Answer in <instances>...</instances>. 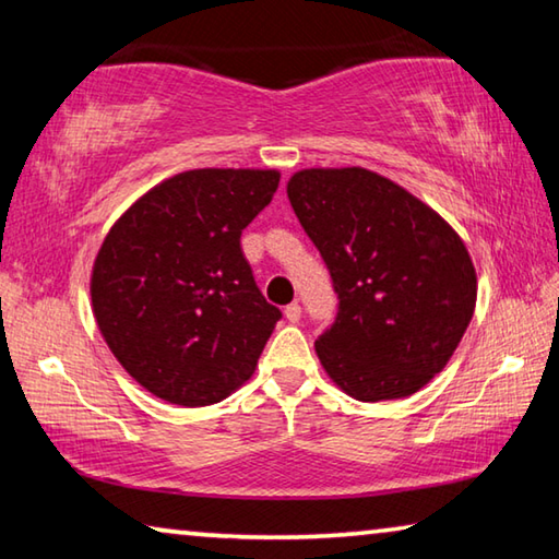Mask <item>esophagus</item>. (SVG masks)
<instances>
[{
	"mask_svg": "<svg viewBox=\"0 0 559 559\" xmlns=\"http://www.w3.org/2000/svg\"><path fill=\"white\" fill-rule=\"evenodd\" d=\"M283 313H286L288 323H298V320H300V306H298V302H290V306H286V310H283Z\"/></svg>",
	"mask_w": 559,
	"mask_h": 559,
	"instance_id": "34e87169",
	"label": "esophagus"
}]
</instances>
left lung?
<instances>
[{
  "instance_id": "1",
  "label": "left lung",
  "mask_w": 559,
  "mask_h": 559,
  "mask_svg": "<svg viewBox=\"0 0 559 559\" xmlns=\"http://www.w3.org/2000/svg\"><path fill=\"white\" fill-rule=\"evenodd\" d=\"M298 222L323 257L337 316L316 353L359 402L400 400L439 374L476 308V269L441 216L370 169H300Z\"/></svg>"
}]
</instances>
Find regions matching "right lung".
Masks as SVG:
<instances>
[{
  "instance_id": "right-lung-1",
  "label": "right lung",
  "mask_w": 559,
  "mask_h": 559,
  "mask_svg": "<svg viewBox=\"0 0 559 559\" xmlns=\"http://www.w3.org/2000/svg\"><path fill=\"white\" fill-rule=\"evenodd\" d=\"M276 169H189L112 224L91 276L93 316L132 380L179 406L222 402L257 370L281 310L263 298L241 231Z\"/></svg>"
}]
</instances>
